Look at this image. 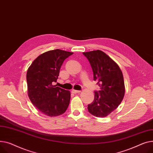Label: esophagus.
Segmentation results:
<instances>
[{"instance_id":"obj_1","label":"esophagus","mask_w":153,"mask_h":153,"mask_svg":"<svg viewBox=\"0 0 153 153\" xmlns=\"http://www.w3.org/2000/svg\"><path fill=\"white\" fill-rule=\"evenodd\" d=\"M80 92H81L80 91H78V90H75V89H72V91H71V93H74V94L79 93H80Z\"/></svg>"}]
</instances>
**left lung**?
<instances>
[{
  "mask_svg": "<svg viewBox=\"0 0 153 153\" xmlns=\"http://www.w3.org/2000/svg\"><path fill=\"white\" fill-rule=\"evenodd\" d=\"M93 71L94 80L100 87L94 99L88 105L89 112L97 117H105L117 108L125 95L123 76L119 65L105 53L96 50L83 52Z\"/></svg>",
  "mask_w": 153,
  "mask_h": 153,
  "instance_id": "left-lung-1",
  "label": "left lung"
}]
</instances>
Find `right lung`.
<instances>
[{"mask_svg":"<svg viewBox=\"0 0 153 153\" xmlns=\"http://www.w3.org/2000/svg\"><path fill=\"white\" fill-rule=\"evenodd\" d=\"M73 53L60 49L46 52L33 62L27 71L30 100L40 112L48 116H59L68 108L70 91L53 83L57 82L64 60Z\"/></svg>","mask_w":153,"mask_h":153,"instance_id":"obj_1","label":"right lung"}]
</instances>
